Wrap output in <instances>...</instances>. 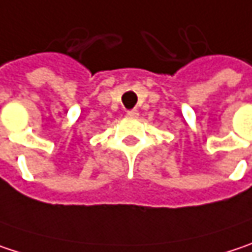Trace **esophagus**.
Returning a JSON list of instances; mask_svg holds the SVG:
<instances>
[{
	"mask_svg": "<svg viewBox=\"0 0 252 252\" xmlns=\"http://www.w3.org/2000/svg\"><path fill=\"white\" fill-rule=\"evenodd\" d=\"M139 115V112H137V109H132V110H127V116L130 117H136Z\"/></svg>",
	"mask_w": 252,
	"mask_h": 252,
	"instance_id": "1",
	"label": "esophagus"
}]
</instances>
